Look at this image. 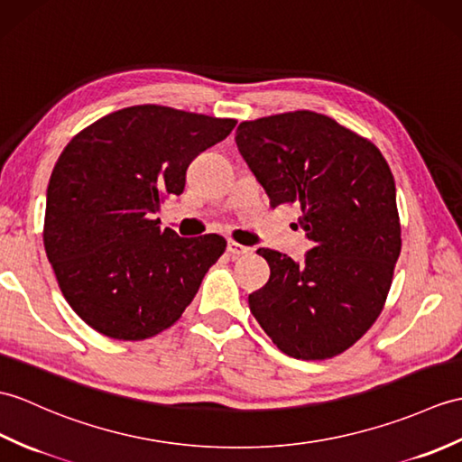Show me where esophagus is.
I'll return each mask as SVG.
<instances>
[{"label":"esophagus","mask_w":462,"mask_h":462,"mask_svg":"<svg viewBox=\"0 0 462 462\" xmlns=\"http://www.w3.org/2000/svg\"><path fill=\"white\" fill-rule=\"evenodd\" d=\"M228 254L234 255V257L250 255V254H252V248H248V245H242V244H238V242L230 240V242H228Z\"/></svg>","instance_id":"obj_1"}]
</instances>
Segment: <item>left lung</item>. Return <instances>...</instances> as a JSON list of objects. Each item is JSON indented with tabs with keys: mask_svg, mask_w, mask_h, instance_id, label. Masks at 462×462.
Instances as JSON below:
<instances>
[{
	"mask_svg": "<svg viewBox=\"0 0 462 462\" xmlns=\"http://www.w3.org/2000/svg\"><path fill=\"white\" fill-rule=\"evenodd\" d=\"M236 143L273 208L301 207L299 226L315 244L301 265L257 250L272 273L248 297L252 315L287 356H338L376 323L402 252L388 161L370 139L309 110L242 122Z\"/></svg>",
	"mask_w": 462,
	"mask_h": 462,
	"instance_id": "obj_1",
	"label": "left lung"
}]
</instances>
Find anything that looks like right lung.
Segmentation results:
<instances>
[{
	"label": "right lung",
	"mask_w": 462,
	"mask_h": 462,
	"mask_svg": "<svg viewBox=\"0 0 462 462\" xmlns=\"http://www.w3.org/2000/svg\"><path fill=\"white\" fill-rule=\"evenodd\" d=\"M236 124L143 104L100 117L62 149L42 242L64 299L86 325L134 342L180 319L226 240L179 238L152 217L185 189L190 161Z\"/></svg>",
	"instance_id": "right-lung-1"
}]
</instances>
